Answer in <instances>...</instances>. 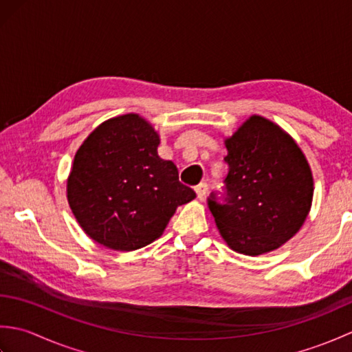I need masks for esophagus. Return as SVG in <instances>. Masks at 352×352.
I'll return each instance as SVG.
<instances>
[{"label": "esophagus", "instance_id": "1", "mask_svg": "<svg viewBox=\"0 0 352 352\" xmlns=\"http://www.w3.org/2000/svg\"><path fill=\"white\" fill-rule=\"evenodd\" d=\"M207 189H208L207 183H199V184L197 186V188H195V192H197V195H198V198H199V199H203V198L206 197Z\"/></svg>", "mask_w": 352, "mask_h": 352}]
</instances>
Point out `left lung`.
<instances>
[{
	"instance_id": "8db88e82",
	"label": "left lung",
	"mask_w": 352,
	"mask_h": 352,
	"mask_svg": "<svg viewBox=\"0 0 352 352\" xmlns=\"http://www.w3.org/2000/svg\"><path fill=\"white\" fill-rule=\"evenodd\" d=\"M227 204L208 199L223 242L243 256L278 250L307 219L313 201L310 164L280 125L251 115L226 138Z\"/></svg>"
}]
</instances>
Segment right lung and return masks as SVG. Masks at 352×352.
Wrapping results in <instances>:
<instances>
[{"label": "right lung", "mask_w": 352, "mask_h": 352, "mask_svg": "<svg viewBox=\"0 0 352 352\" xmlns=\"http://www.w3.org/2000/svg\"><path fill=\"white\" fill-rule=\"evenodd\" d=\"M160 136L139 113L100 124L77 149L66 197L78 226L106 248L134 251L159 239L197 193L157 153Z\"/></svg>", "instance_id": "1"}]
</instances>
